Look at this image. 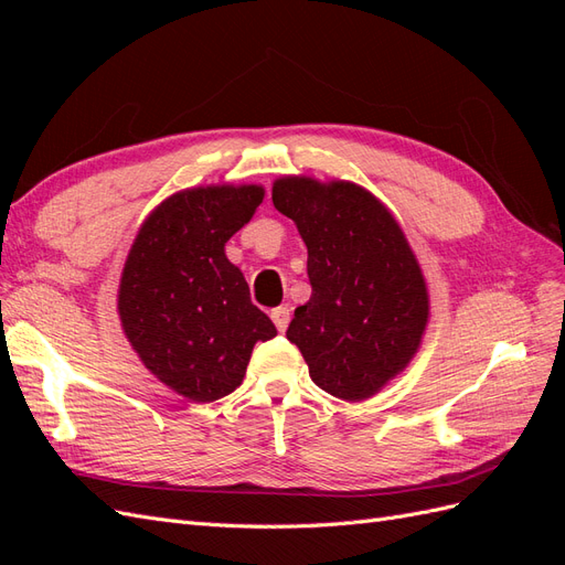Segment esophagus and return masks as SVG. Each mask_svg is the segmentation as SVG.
<instances>
[{
	"instance_id": "esophagus-1",
	"label": "esophagus",
	"mask_w": 565,
	"mask_h": 565,
	"mask_svg": "<svg viewBox=\"0 0 565 565\" xmlns=\"http://www.w3.org/2000/svg\"><path fill=\"white\" fill-rule=\"evenodd\" d=\"M270 318H273V322H276L278 332H285L289 324V318H292V311H289V306H278V309L270 311Z\"/></svg>"
}]
</instances>
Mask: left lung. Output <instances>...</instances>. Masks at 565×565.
<instances>
[{"label":"left lung","mask_w":565,"mask_h":565,"mask_svg":"<svg viewBox=\"0 0 565 565\" xmlns=\"http://www.w3.org/2000/svg\"><path fill=\"white\" fill-rule=\"evenodd\" d=\"M273 204L309 247L311 299L287 339L311 380L341 401H365L415 355L429 318L419 264L396 218L361 185L287 177Z\"/></svg>","instance_id":"left-lung-1"}]
</instances>
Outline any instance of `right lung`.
<instances>
[{
  "instance_id": "obj_1",
  "label": "right lung",
  "mask_w": 565,
  "mask_h": 565,
  "mask_svg": "<svg viewBox=\"0 0 565 565\" xmlns=\"http://www.w3.org/2000/svg\"><path fill=\"white\" fill-rule=\"evenodd\" d=\"M264 200L259 185L191 188L164 200L131 245L117 309L143 365L195 403L241 386L256 341L276 324L224 254Z\"/></svg>"
}]
</instances>
